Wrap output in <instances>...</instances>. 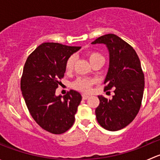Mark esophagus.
Listing matches in <instances>:
<instances>
[{
    "label": "esophagus",
    "mask_w": 160,
    "mask_h": 160,
    "mask_svg": "<svg viewBox=\"0 0 160 160\" xmlns=\"http://www.w3.org/2000/svg\"><path fill=\"white\" fill-rule=\"evenodd\" d=\"M89 97H90L89 95H88V94H82V98H83V99H84V100L88 99Z\"/></svg>",
    "instance_id": "34e87169"
}]
</instances>
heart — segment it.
Here are the masks:
<instances>
[{
	"label": "heart",
	"instance_id": "obj_1",
	"mask_svg": "<svg viewBox=\"0 0 160 160\" xmlns=\"http://www.w3.org/2000/svg\"><path fill=\"white\" fill-rule=\"evenodd\" d=\"M88 59H89L90 63L93 62L94 61L97 60H104V58L103 56L100 54L98 52H90L88 54ZM74 61H75V57L73 56H70L68 58V59L67 60L66 62V70L67 71H71L72 70V67H73ZM94 83V80H92V79H88V78H78L72 84L75 89L80 90V91L83 92H88L90 89V87L93 83Z\"/></svg>",
	"mask_w": 160,
	"mask_h": 160
}]
</instances>
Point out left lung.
Masks as SVG:
<instances>
[{
    "label": "left lung",
    "instance_id": "left-lung-1",
    "mask_svg": "<svg viewBox=\"0 0 160 160\" xmlns=\"http://www.w3.org/2000/svg\"><path fill=\"white\" fill-rule=\"evenodd\" d=\"M91 44H104L108 50L104 90L114 89L112 99L98 96L97 120L105 129L120 130L134 120L141 107L145 77L139 58L130 45L114 34L102 35Z\"/></svg>",
    "mask_w": 160,
    "mask_h": 160
}]
</instances>
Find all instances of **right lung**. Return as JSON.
<instances>
[{"instance_id": "1", "label": "right lung", "mask_w": 160, "mask_h": 160, "mask_svg": "<svg viewBox=\"0 0 160 160\" xmlns=\"http://www.w3.org/2000/svg\"><path fill=\"white\" fill-rule=\"evenodd\" d=\"M80 48L42 43L31 53L24 67L21 90L27 108L36 123L52 134L64 133L72 127L82 100L73 90L64 96L56 95L67 60Z\"/></svg>"}]
</instances>
